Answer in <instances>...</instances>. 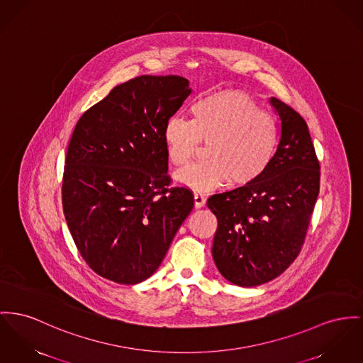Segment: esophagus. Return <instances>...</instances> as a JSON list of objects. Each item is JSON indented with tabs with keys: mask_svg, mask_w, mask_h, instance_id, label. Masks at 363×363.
<instances>
[{
	"mask_svg": "<svg viewBox=\"0 0 363 363\" xmlns=\"http://www.w3.org/2000/svg\"><path fill=\"white\" fill-rule=\"evenodd\" d=\"M206 203V198L202 194H194V205L196 209L203 208Z\"/></svg>",
	"mask_w": 363,
	"mask_h": 363,
	"instance_id": "34e87169",
	"label": "esophagus"
}]
</instances>
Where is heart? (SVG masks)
Instances as JSON below:
<instances>
[{
  "label": "heart",
  "instance_id": "obj_1",
  "mask_svg": "<svg viewBox=\"0 0 363 363\" xmlns=\"http://www.w3.org/2000/svg\"><path fill=\"white\" fill-rule=\"evenodd\" d=\"M173 165L187 164L201 142L208 143L203 162L177 170L174 180L194 191H211L231 182L245 187L259 180L278 145L274 120L238 91H218L193 106V120L170 117L162 132Z\"/></svg>",
  "mask_w": 363,
  "mask_h": 363
}]
</instances>
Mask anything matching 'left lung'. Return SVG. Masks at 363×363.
<instances>
[{
	"label": "left lung",
	"instance_id": "1",
	"mask_svg": "<svg viewBox=\"0 0 363 363\" xmlns=\"http://www.w3.org/2000/svg\"><path fill=\"white\" fill-rule=\"evenodd\" d=\"M279 118V142L266 173L255 183L215 194L218 218L212 256L231 284L252 288L281 275L294 262L319 194V162L303 117L269 97Z\"/></svg>",
	"mask_w": 363,
	"mask_h": 363
}]
</instances>
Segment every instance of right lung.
I'll use <instances>...</instances> for the list:
<instances>
[{
  "label": "right lung",
  "mask_w": 363,
  "mask_h": 363,
  "mask_svg": "<svg viewBox=\"0 0 363 363\" xmlns=\"http://www.w3.org/2000/svg\"><path fill=\"white\" fill-rule=\"evenodd\" d=\"M179 75H140L86 110L70 139L63 212L74 242L100 277L135 285L161 266L193 194L169 186L165 122L191 95Z\"/></svg>",
  "instance_id": "right-lung-1"
}]
</instances>
